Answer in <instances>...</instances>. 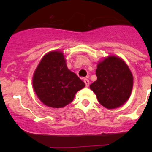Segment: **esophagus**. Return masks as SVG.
<instances>
[{
  "mask_svg": "<svg viewBox=\"0 0 152 152\" xmlns=\"http://www.w3.org/2000/svg\"><path fill=\"white\" fill-rule=\"evenodd\" d=\"M84 83H85L86 87H87V88H88V87H89V85H90L89 80H88V79H87V78H85V79H84Z\"/></svg>",
  "mask_w": 152,
  "mask_h": 152,
  "instance_id": "obj_1",
  "label": "esophagus"
}]
</instances>
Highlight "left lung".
<instances>
[{"label":"left lung","mask_w":152,"mask_h":152,"mask_svg":"<svg viewBox=\"0 0 152 152\" xmlns=\"http://www.w3.org/2000/svg\"><path fill=\"white\" fill-rule=\"evenodd\" d=\"M96 81L90 88L99 103L107 109L124 104L131 94L133 77L126 63L119 58L110 56L97 64Z\"/></svg>","instance_id":"1"}]
</instances>
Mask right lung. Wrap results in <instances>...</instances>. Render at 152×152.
Returning <instances> with one entry per match:
<instances>
[{
	"label": "right lung",
	"mask_w": 152,
	"mask_h": 152,
	"mask_svg": "<svg viewBox=\"0 0 152 152\" xmlns=\"http://www.w3.org/2000/svg\"><path fill=\"white\" fill-rule=\"evenodd\" d=\"M33 85L40 100L49 107L61 108L72 103L85 84L67 68L60 52L45 55L36 69Z\"/></svg>",
	"instance_id": "right-lung-1"
}]
</instances>
